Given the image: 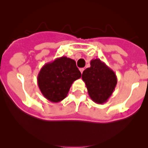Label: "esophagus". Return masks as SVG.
<instances>
[{
  "label": "esophagus",
  "instance_id": "esophagus-1",
  "mask_svg": "<svg viewBox=\"0 0 148 148\" xmlns=\"http://www.w3.org/2000/svg\"><path fill=\"white\" fill-rule=\"evenodd\" d=\"M84 70V68H80L79 69V71H80V72L82 73H82H83Z\"/></svg>",
  "mask_w": 148,
  "mask_h": 148
}]
</instances>
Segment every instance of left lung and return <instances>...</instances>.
Here are the masks:
<instances>
[{
    "mask_svg": "<svg viewBox=\"0 0 148 148\" xmlns=\"http://www.w3.org/2000/svg\"><path fill=\"white\" fill-rule=\"evenodd\" d=\"M89 68L83 71L82 78L92 100L97 104H104L115 89L117 76L112 69L99 59H92Z\"/></svg>",
    "mask_w": 148,
    "mask_h": 148,
    "instance_id": "1",
    "label": "left lung"
}]
</instances>
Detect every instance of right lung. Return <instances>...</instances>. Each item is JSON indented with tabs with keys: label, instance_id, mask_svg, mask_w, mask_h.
Here are the masks:
<instances>
[{
	"label": "right lung",
	"instance_id": "1",
	"mask_svg": "<svg viewBox=\"0 0 148 148\" xmlns=\"http://www.w3.org/2000/svg\"><path fill=\"white\" fill-rule=\"evenodd\" d=\"M81 77L75 61L62 56L43 66L37 77V83L46 99L59 102L67 96L73 82Z\"/></svg>",
	"mask_w": 148,
	"mask_h": 148
}]
</instances>
